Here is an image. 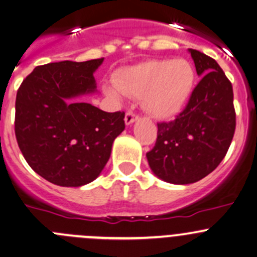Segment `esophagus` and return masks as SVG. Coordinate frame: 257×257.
<instances>
[{
  "instance_id": "obj_1",
  "label": "esophagus",
  "mask_w": 257,
  "mask_h": 257,
  "mask_svg": "<svg viewBox=\"0 0 257 257\" xmlns=\"http://www.w3.org/2000/svg\"><path fill=\"white\" fill-rule=\"evenodd\" d=\"M137 118H139V116L136 115V113H134V112H131V111H128V112H126V115H125V123L126 125H131V123H134L135 121L137 120Z\"/></svg>"
}]
</instances>
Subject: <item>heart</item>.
I'll return each instance as SVG.
<instances>
[{"instance_id": "b5f03b06", "label": "heart", "mask_w": 257, "mask_h": 257, "mask_svg": "<svg viewBox=\"0 0 257 257\" xmlns=\"http://www.w3.org/2000/svg\"><path fill=\"white\" fill-rule=\"evenodd\" d=\"M112 86L104 90L110 97L120 100V94L141 97V105L150 116L166 120L178 115L192 95L195 70L189 60H151L122 68L112 76Z\"/></svg>"}]
</instances>
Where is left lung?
<instances>
[{"instance_id": "left-lung-1", "label": "left lung", "mask_w": 257, "mask_h": 257, "mask_svg": "<svg viewBox=\"0 0 257 257\" xmlns=\"http://www.w3.org/2000/svg\"><path fill=\"white\" fill-rule=\"evenodd\" d=\"M203 76L186 109L173 121L157 123V141L146 153L153 173L172 184H190L207 177L225 157L236 126L229 79L213 58L189 49Z\"/></svg>"}]
</instances>
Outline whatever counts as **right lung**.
<instances>
[{"instance_id": "right-lung-1", "label": "right lung", "mask_w": 257, "mask_h": 257, "mask_svg": "<svg viewBox=\"0 0 257 257\" xmlns=\"http://www.w3.org/2000/svg\"><path fill=\"white\" fill-rule=\"evenodd\" d=\"M104 59L37 67L16 96L15 134L36 173L60 187L97 178L112 142L125 130V112H106L78 97L96 91L94 73Z\"/></svg>"}]
</instances>
